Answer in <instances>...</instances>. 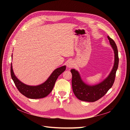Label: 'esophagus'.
Here are the masks:
<instances>
[{
	"label": "esophagus",
	"instance_id": "1",
	"mask_svg": "<svg viewBox=\"0 0 130 130\" xmlns=\"http://www.w3.org/2000/svg\"><path fill=\"white\" fill-rule=\"evenodd\" d=\"M67 67H69V68L72 67L73 66V61H72V60L68 61V62L67 63Z\"/></svg>",
	"mask_w": 130,
	"mask_h": 130
}]
</instances>
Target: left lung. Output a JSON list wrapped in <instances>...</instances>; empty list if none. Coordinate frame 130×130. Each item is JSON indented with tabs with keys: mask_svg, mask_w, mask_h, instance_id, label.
Listing matches in <instances>:
<instances>
[{
	"mask_svg": "<svg viewBox=\"0 0 130 130\" xmlns=\"http://www.w3.org/2000/svg\"><path fill=\"white\" fill-rule=\"evenodd\" d=\"M107 38L114 53V64L109 75L103 81L95 85H89L85 84L81 79L78 71L72 69V84L73 92L76 97L79 100L93 102L101 98L112 87L115 80L116 72L119 65V56L118 48L114 41L108 36Z\"/></svg>",
	"mask_w": 130,
	"mask_h": 130,
	"instance_id": "obj_1",
	"label": "left lung"
}]
</instances>
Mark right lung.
I'll use <instances>...</instances> for the list:
<instances>
[{"mask_svg": "<svg viewBox=\"0 0 130 130\" xmlns=\"http://www.w3.org/2000/svg\"><path fill=\"white\" fill-rule=\"evenodd\" d=\"M65 70L66 66H61L56 69L53 71L48 78L44 83L37 86L27 85L20 81L13 73L12 64H11L10 73L11 78L20 93L29 99H37L47 96L52 91L58 77Z\"/></svg>", "mask_w": 130, "mask_h": 130, "instance_id": "1", "label": "right lung"}]
</instances>
